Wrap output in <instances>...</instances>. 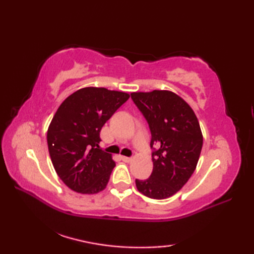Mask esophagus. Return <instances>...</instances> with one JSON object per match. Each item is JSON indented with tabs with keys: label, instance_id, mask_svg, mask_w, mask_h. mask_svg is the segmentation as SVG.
Listing matches in <instances>:
<instances>
[{
	"label": "esophagus",
	"instance_id": "34e87169",
	"mask_svg": "<svg viewBox=\"0 0 254 254\" xmlns=\"http://www.w3.org/2000/svg\"><path fill=\"white\" fill-rule=\"evenodd\" d=\"M121 159L124 161V163H131L132 161V158L127 157V156H121Z\"/></svg>",
	"mask_w": 254,
	"mask_h": 254
}]
</instances>
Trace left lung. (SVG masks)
Returning a JSON list of instances; mask_svg holds the SVG:
<instances>
[{
  "mask_svg": "<svg viewBox=\"0 0 254 254\" xmlns=\"http://www.w3.org/2000/svg\"><path fill=\"white\" fill-rule=\"evenodd\" d=\"M131 97L148 122L150 147L155 146L152 175L148 179H136V188L150 198L170 197L196 168L203 146L198 120L188 102L172 91H139Z\"/></svg>",
  "mask_w": 254,
  "mask_h": 254,
  "instance_id": "8db88e82",
  "label": "left lung"
}]
</instances>
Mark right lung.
Segmentation results:
<instances>
[{
  "label": "right lung",
  "instance_id": "right-lung-1",
  "mask_svg": "<svg viewBox=\"0 0 254 254\" xmlns=\"http://www.w3.org/2000/svg\"><path fill=\"white\" fill-rule=\"evenodd\" d=\"M130 95L104 87H85L64 100L47 132L52 165L71 190L96 194L105 190L116 163L99 147L104 124Z\"/></svg>",
  "mask_w": 254,
  "mask_h": 254
}]
</instances>
